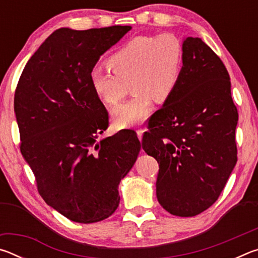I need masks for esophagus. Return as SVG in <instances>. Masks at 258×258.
I'll use <instances>...</instances> for the list:
<instances>
[{"instance_id":"obj_1","label":"esophagus","mask_w":258,"mask_h":258,"mask_svg":"<svg viewBox=\"0 0 258 258\" xmlns=\"http://www.w3.org/2000/svg\"><path fill=\"white\" fill-rule=\"evenodd\" d=\"M143 132H145V131H143L142 128H139V130H137V134H138V138H139L140 141H141V139H142Z\"/></svg>"}]
</instances>
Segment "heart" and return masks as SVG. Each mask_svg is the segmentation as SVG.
Listing matches in <instances>:
<instances>
[{"label": "heart", "instance_id": "heart-1", "mask_svg": "<svg viewBox=\"0 0 258 258\" xmlns=\"http://www.w3.org/2000/svg\"><path fill=\"white\" fill-rule=\"evenodd\" d=\"M183 62L184 49L175 35L137 36L108 59L111 72L103 67L91 71V87L106 106L113 107L127 94L131 84L133 97L112 112L117 127H130L147 118L155 99L161 103L173 97Z\"/></svg>", "mask_w": 258, "mask_h": 258}]
</instances>
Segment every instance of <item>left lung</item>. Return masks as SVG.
Masks as SVG:
<instances>
[{
  "instance_id": "8db88e82",
  "label": "left lung",
  "mask_w": 258,
  "mask_h": 258,
  "mask_svg": "<svg viewBox=\"0 0 258 258\" xmlns=\"http://www.w3.org/2000/svg\"><path fill=\"white\" fill-rule=\"evenodd\" d=\"M183 49L180 84L150 117L142 148L159 164V204L189 217L216 202L237 164L238 110L220 56L198 37H187Z\"/></svg>"
}]
</instances>
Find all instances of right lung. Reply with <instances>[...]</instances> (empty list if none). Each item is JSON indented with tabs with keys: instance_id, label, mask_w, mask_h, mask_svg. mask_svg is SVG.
Segmentation results:
<instances>
[{
	"instance_id": "1",
	"label": "right lung",
	"mask_w": 258,
	"mask_h": 258,
	"mask_svg": "<svg viewBox=\"0 0 258 258\" xmlns=\"http://www.w3.org/2000/svg\"><path fill=\"white\" fill-rule=\"evenodd\" d=\"M131 28L55 30L28 60L16 87L20 151L38 194L78 223H95L116 211L119 182L141 149L132 130L98 141L109 116L90 83L100 55Z\"/></svg>"
}]
</instances>
